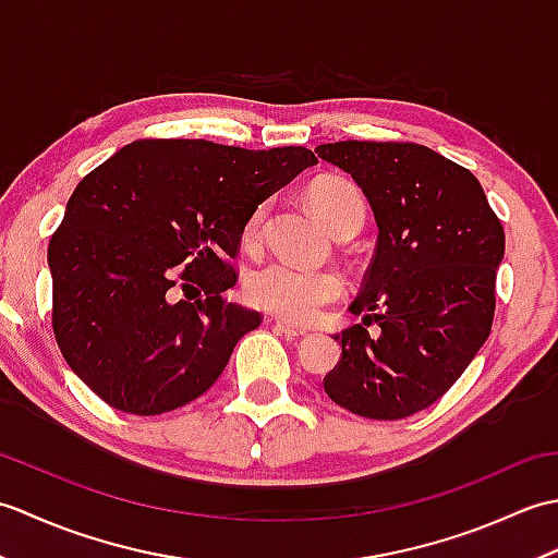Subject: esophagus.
Returning a JSON list of instances; mask_svg holds the SVG:
<instances>
[{
	"instance_id": "34e87169",
	"label": "esophagus",
	"mask_w": 558,
	"mask_h": 558,
	"mask_svg": "<svg viewBox=\"0 0 558 558\" xmlns=\"http://www.w3.org/2000/svg\"><path fill=\"white\" fill-rule=\"evenodd\" d=\"M276 328L280 330L282 336H288V338H304V336H310V330H306V328L294 326V324H290V322H282V318H278Z\"/></svg>"
}]
</instances>
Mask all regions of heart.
I'll use <instances>...</instances> for the list:
<instances>
[{"label":"heart","mask_w":558,"mask_h":558,"mask_svg":"<svg viewBox=\"0 0 558 558\" xmlns=\"http://www.w3.org/2000/svg\"><path fill=\"white\" fill-rule=\"evenodd\" d=\"M312 206L330 230L342 225L364 220V196L357 186L340 177H330L312 186ZM266 218V204H260L246 220L244 240L254 242L260 225ZM246 298L258 310L288 318V322L306 324L322 316L328 304H333L342 294V280L333 270H316L288 264V260H272L264 268L254 270L246 278Z\"/></svg>","instance_id":"1"}]
</instances>
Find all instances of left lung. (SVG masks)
Returning <instances> with one entry per match:
<instances>
[{
  "label": "left lung",
  "instance_id": "1",
  "mask_svg": "<svg viewBox=\"0 0 558 558\" xmlns=\"http://www.w3.org/2000/svg\"><path fill=\"white\" fill-rule=\"evenodd\" d=\"M316 153L352 174L378 225L350 304L364 318L336 336L342 354L324 390L360 417H410L441 398L489 338L501 220L475 174L426 146L338 141Z\"/></svg>",
  "mask_w": 558,
  "mask_h": 558
}]
</instances>
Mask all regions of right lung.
I'll return each instance as SVG.
<instances>
[{"instance_id": "1", "label": "right lung", "mask_w": 558, "mask_h": 558, "mask_svg": "<svg viewBox=\"0 0 558 558\" xmlns=\"http://www.w3.org/2000/svg\"><path fill=\"white\" fill-rule=\"evenodd\" d=\"M316 162L302 146L141 138L83 177L47 246L54 340L81 381L141 417L204 396L260 324L225 298L244 225ZM194 284L206 301L175 300Z\"/></svg>"}]
</instances>
